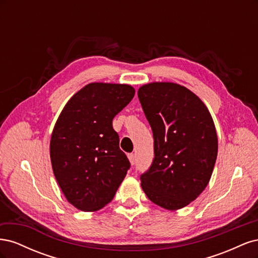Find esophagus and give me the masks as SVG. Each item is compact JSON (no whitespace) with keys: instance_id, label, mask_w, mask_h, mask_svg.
<instances>
[{"instance_id":"1","label":"esophagus","mask_w":258,"mask_h":258,"mask_svg":"<svg viewBox=\"0 0 258 258\" xmlns=\"http://www.w3.org/2000/svg\"><path fill=\"white\" fill-rule=\"evenodd\" d=\"M128 158H129V160H130L131 165L134 166L135 162H136V155H135V154H129V155H128Z\"/></svg>"}]
</instances>
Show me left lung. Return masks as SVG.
Segmentation results:
<instances>
[{
	"instance_id": "8db88e82",
	"label": "left lung",
	"mask_w": 258,
	"mask_h": 258,
	"mask_svg": "<svg viewBox=\"0 0 258 258\" xmlns=\"http://www.w3.org/2000/svg\"><path fill=\"white\" fill-rule=\"evenodd\" d=\"M138 97L154 137L155 157L140 179L152 202L177 210L209 184L217 157L214 122L205 103L184 86L151 83Z\"/></svg>"
}]
</instances>
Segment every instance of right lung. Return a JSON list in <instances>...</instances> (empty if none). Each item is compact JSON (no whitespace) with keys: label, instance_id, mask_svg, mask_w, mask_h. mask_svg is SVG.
<instances>
[{"label":"right lung","instance_id":"obj_1","mask_svg":"<svg viewBox=\"0 0 258 258\" xmlns=\"http://www.w3.org/2000/svg\"><path fill=\"white\" fill-rule=\"evenodd\" d=\"M135 97L130 85L91 83L62 110L50 139L54 177L70 204L85 212L111 202L130 168L113 118Z\"/></svg>","mask_w":258,"mask_h":258}]
</instances>
